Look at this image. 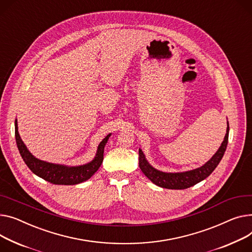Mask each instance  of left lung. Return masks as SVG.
Instances as JSON below:
<instances>
[{"label":"left lung","mask_w":252,"mask_h":252,"mask_svg":"<svg viewBox=\"0 0 252 252\" xmlns=\"http://www.w3.org/2000/svg\"><path fill=\"white\" fill-rule=\"evenodd\" d=\"M229 136V125L227 126V131L224 138L223 143L221 144L219 150L217 151L215 155L202 167H198L196 169L184 171V172H175V173H167L155 169L153 166H151L146 160V157L143 151L139 149V166L142 172L156 186L168 189H186L194 184L206 179L214 170L218 164L220 163L221 159L224 156V153L228 144Z\"/></svg>","instance_id":"1"}]
</instances>
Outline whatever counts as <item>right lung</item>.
<instances>
[{"mask_svg":"<svg viewBox=\"0 0 252 252\" xmlns=\"http://www.w3.org/2000/svg\"><path fill=\"white\" fill-rule=\"evenodd\" d=\"M111 133L107 135L102 140V142L99 144L96 156L91 162L80 166H66L62 164L48 163L33 156L21 140L18 132L17 120L15 121V138L17 147H18L19 153L25 164L28 166V168L42 179L53 184H60V186L61 184L62 186H74V184L88 180L99 169L100 165L102 164L104 147Z\"/></svg>","mask_w":252,"mask_h":252,"instance_id":"obj_1","label":"right lung"}]
</instances>
